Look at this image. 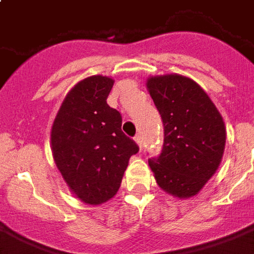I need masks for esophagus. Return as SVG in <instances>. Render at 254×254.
<instances>
[{
  "instance_id": "1",
  "label": "esophagus",
  "mask_w": 254,
  "mask_h": 254,
  "mask_svg": "<svg viewBox=\"0 0 254 254\" xmlns=\"http://www.w3.org/2000/svg\"><path fill=\"white\" fill-rule=\"evenodd\" d=\"M134 140H136V143L138 144V147L141 148V147H143V137H141L140 134H137V136L134 137Z\"/></svg>"
}]
</instances>
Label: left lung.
Returning <instances> with one entry per match:
<instances>
[{"instance_id": "1", "label": "left lung", "mask_w": 254, "mask_h": 254, "mask_svg": "<svg viewBox=\"0 0 254 254\" xmlns=\"http://www.w3.org/2000/svg\"><path fill=\"white\" fill-rule=\"evenodd\" d=\"M147 87L165 133L160 154L148 159L155 180L173 196H194L223 156V118L201 87L181 74L151 77Z\"/></svg>"}]
</instances>
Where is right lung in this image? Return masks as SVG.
Listing matches in <instances>:
<instances>
[{
  "instance_id": "add662e5",
  "label": "right lung",
  "mask_w": 254,
  "mask_h": 254,
  "mask_svg": "<svg viewBox=\"0 0 254 254\" xmlns=\"http://www.w3.org/2000/svg\"><path fill=\"white\" fill-rule=\"evenodd\" d=\"M114 80L91 76L66 95L52 129L53 156L80 200L102 204L121 187L138 145L122 132L121 113L107 105Z\"/></svg>"
}]
</instances>
